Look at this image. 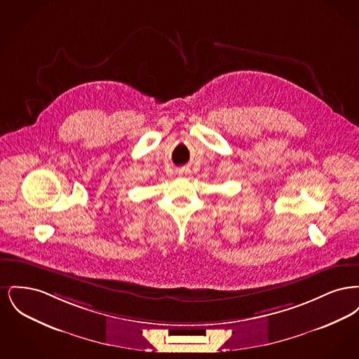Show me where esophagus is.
<instances>
[{
	"label": "esophagus",
	"mask_w": 359,
	"mask_h": 359,
	"mask_svg": "<svg viewBox=\"0 0 359 359\" xmlns=\"http://www.w3.org/2000/svg\"><path fill=\"white\" fill-rule=\"evenodd\" d=\"M177 173H179V175H182V176H183V175H188V173H189V170H188V168H182V170H179V171H177Z\"/></svg>",
	"instance_id": "obj_1"
}]
</instances>
